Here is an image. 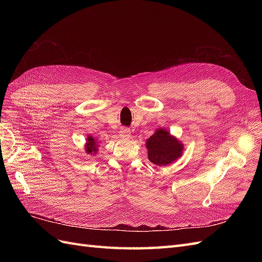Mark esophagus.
Returning <instances> with one entry per match:
<instances>
[{
  "mask_svg": "<svg viewBox=\"0 0 262 262\" xmlns=\"http://www.w3.org/2000/svg\"><path fill=\"white\" fill-rule=\"evenodd\" d=\"M119 133H120V134H119V136H120L122 139H129L130 138V131H129V129L122 128Z\"/></svg>",
  "mask_w": 262,
  "mask_h": 262,
  "instance_id": "obj_1",
  "label": "esophagus"
}]
</instances>
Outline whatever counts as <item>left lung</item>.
Wrapping results in <instances>:
<instances>
[{
    "mask_svg": "<svg viewBox=\"0 0 262 262\" xmlns=\"http://www.w3.org/2000/svg\"><path fill=\"white\" fill-rule=\"evenodd\" d=\"M148 160L157 166L168 165L181 156L184 145L165 129H158L146 140Z\"/></svg>",
    "mask_w": 262,
    "mask_h": 262,
    "instance_id": "left-lung-1",
    "label": "left lung"
}]
</instances>
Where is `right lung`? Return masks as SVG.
Listing matches in <instances>:
<instances>
[{"label": "right lung", "instance_id": "add662e5", "mask_svg": "<svg viewBox=\"0 0 262 262\" xmlns=\"http://www.w3.org/2000/svg\"><path fill=\"white\" fill-rule=\"evenodd\" d=\"M98 150V141L93 137H87L85 144V152L90 155H94Z\"/></svg>", "mask_w": 262, "mask_h": 262}]
</instances>
